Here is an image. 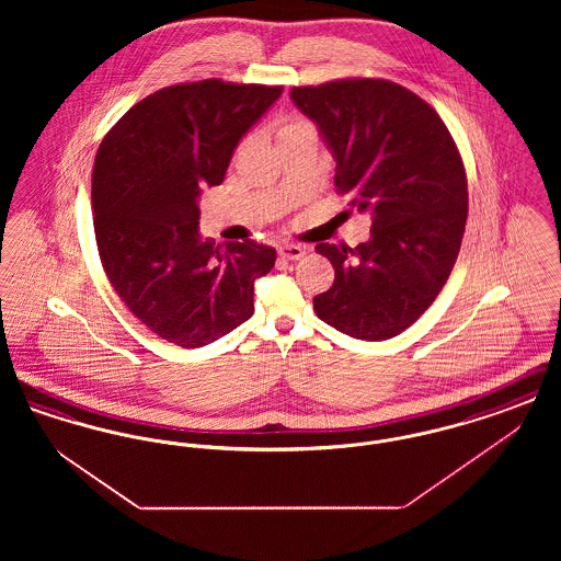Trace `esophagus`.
Instances as JSON below:
<instances>
[{"label": "esophagus", "mask_w": 561, "mask_h": 561, "mask_svg": "<svg viewBox=\"0 0 561 561\" xmlns=\"http://www.w3.org/2000/svg\"><path fill=\"white\" fill-rule=\"evenodd\" d=\"M302 256H305V248L302 245L290 243V245H282L279 248V259H284V261H298Z\"/></svg>", "instance_id": "1"}]
</instances>
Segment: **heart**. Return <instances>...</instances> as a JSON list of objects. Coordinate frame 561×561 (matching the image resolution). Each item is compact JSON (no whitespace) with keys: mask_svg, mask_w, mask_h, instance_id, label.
<instances>
[{"mask_svg":"<svg viewBox=\"0 0 561 561\" xmlns=\"http://www.w3.org/2000/svg\"><path fill=\"white\" fill-rule=\"evenodd\" d=\"M300 133H316V128H313L311 122H307V119H302V117H294V115L293 117H284V119L279 122V126H277L279 140L286 138V136Z\"/></svg>","mask_w":561,"mask_h":561,"instance_id":"1","label":"heart"}]
</instances>
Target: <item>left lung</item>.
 I'll use <instances>...</instances> for the list:
<instances>
[{"label":"left lung","instance_id":"obj_1","mask_svg":"<svg viewBox=\"0 0 561 561\" xmlns=\"http://www.w3.org/2000/svg\"><path fill=\"white\" fill-rule=\"evenodd\" d=\"M336 160L348 206L370 214V240L318 243L334 267L313 298L320 320L362 341H387L419 320L450 277L469 213L453 134L400 83L347 78L293 88Z\"/></svg>","mask_w":561,"mask_h":561}]
</instances>
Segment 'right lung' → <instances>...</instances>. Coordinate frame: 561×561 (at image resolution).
<instances>
[{"label": "right lung", "mask_w": 561, "mask_h": 561, "mask_svg": "<svg viewBox=\"0 0 561 561\" xmlns=\"http://www.w3.org/2000/svg\"><path fill=\"white\" fill-rule=\"evenodd\" d=\"M282 85L187 81L136 103L103 138L92 170L99 256L113 290L163 341L197 348L254 313V282L275 250L199 238L202 188L220 185L231 156Z\"/></svg>", "instance_id": "1"}]
</instances>
